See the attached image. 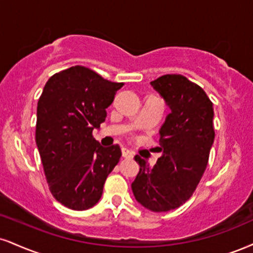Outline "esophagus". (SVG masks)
Wrapping results in <instances>:
<instances>
[{"label":"esophagus","instance_id":"obj_1","mask_svg":"<svg viewBox=\"0 0 253 253\" xmlns=\"http://www.w3.org/2000/svg\"><path fill=\"white\" fill-rule=\"evenodd\" d=\"M123 157L126 158V159H132L134 157V152L128 150L127 147H123Z\"/></svg>","mask_w":253,"mask_h":253}]
</instances>
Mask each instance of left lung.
Returning a JSON list of instances; mask_svg holds the SVG:
<instances>
[{
  "label": "left lung",
  "instance_id": "obj_1",
  "mask_svg": "<svg viewBox=\"0 0 253 253\" xmlns=\"http://www.w3.org/2000/svg\"><path fill=\"white\" fill-rule=\"evenodd\" d=\"M171 113L160 128L163 156L154 166L135 156L140 171L132 182L138 203L153 212H167L187 202L209 164L214 140L213 103L204 89L180 74L152 81Z\"/></svg>",
  "mask_w": 253,
  "mask_h": 253
}]
</instances>
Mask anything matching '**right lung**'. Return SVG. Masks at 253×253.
Returning a JSON list of instances; mask_svg holds the SVG:
<instances>
[{
    "label": "right lung",
    "mask_w": 253,
    "mask_h": 253,
    "mask_svg": "<svg viewBox=\"0 0 253 253\" xmlns=\"http://www.w3.org/2000/svg\"><path fill=\"white\" fill-rule=\"evenodd\" d=\"M124 82L73 66L49 78L38 102L35 140L49 191L66 208H93L121 157L118 144L102 147L93 129L106 120Z\"/></svg>",
    "instance_id": "right-lung-1"
}]
</instances>
